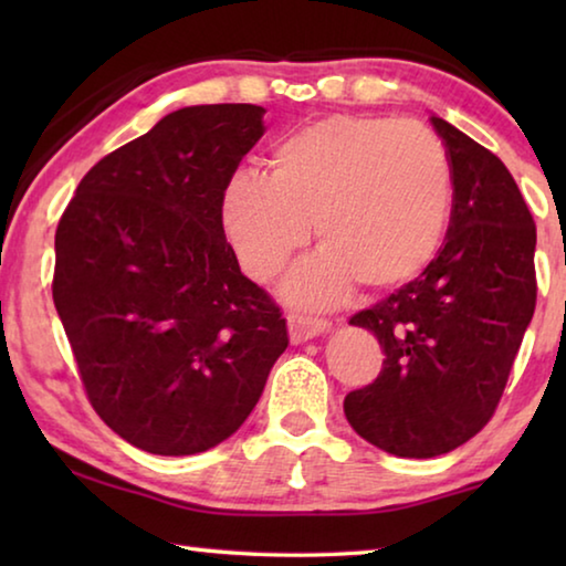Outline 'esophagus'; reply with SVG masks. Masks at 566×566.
<instances>
[{
	"mask_svg": "<svg viewBox=\"0 0 566 566\" xmlns=\"http://www.w3.org/2000/svg\"><path fill=\"white\" fill-rule=\"evenodd\" d=\"M286 324H290L292 344H304L314 337H319L324 332H329V322L302 317V314H290V317H286Z\"/></svg>",
	"mask_w": 566,
	"mask_h": 566,
	"instance_id": "1",
	"label": "esophagus"
}]
</instances>
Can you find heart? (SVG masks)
I'll list each match as a JSON object with an SVG mask.
<instances>
[{
  "label": "heart",
  "instance_id": "b5f03b06",
  "mask_svg": "<svg viewBox=\"0 0 566 566\" xmlns=\"http://www.w3.org/2000/svg\"><path fill=\"white\" fill-rule=\"evenodd\" d=\"M452 195L447 149L424 124L334 114L284 137L270 175L234 171L219 222L256 282L282 270L314 222L322 249L286 274L282 296L327 310L354 282L387 292L424 272L444 239Z\"/></svg>",
  "mask_w": 566,
  "mask_h": 566
}]
</instances>
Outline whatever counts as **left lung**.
Wrapping results in <instances>:
<instances>
[{"label": "left lung", "instance_id": "obj_1", "mask_svg": "<svg viewBox=\"0 0 566 566\" xmlns=\"http://www.w3.org/2000/svg\"><path fill=\"white\" fill-rule=\"evenodd\" d=\"M429 119L454 181L444 247L415 282L352 317L387 359L344 399L354 432L411 459L452 452L490 421L536 302V227L510 169L442 117Z\"/></svg>", "mask_w": 566, "mask_h": 566}]
</instances>
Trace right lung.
Segmentation results:
<instances>
[{
	"label": "right lung",
	"mask_w": 566,
	"mask_h": 566,
	"mask_svg": "<svg viewBox=\"0 0 566 566\" xmlns=\"http://www.w3.org/2000/svg\"><path fill=\"white\" fill-rule=\"evenodd\" d=\"M264 112L167 114L84 175L56 227L52 296L84 389L104 424L149 454H199L232 437L290 344L219 222Z\"/></svg>",
	"instance_id": "obj_1"
}]
</instances>
